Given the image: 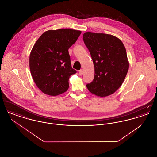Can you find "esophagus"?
<instances>
[{"label": "esophagus", "instance_id": "esophagus-1", "mask_svg": "<svg viewBox=\"0 0 157 157\" xmlns=\"http://www.w3.org/2000/svg\"><path fill=\"white\" fill-rule=\"evenodd\" d=\"M83 71H82V70H80L79 72V75H83Z\"/></svg>", "mask_w": 157, "mask_h": 157}]
</instances>
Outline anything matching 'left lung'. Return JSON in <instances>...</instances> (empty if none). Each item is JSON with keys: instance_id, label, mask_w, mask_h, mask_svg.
<instances>
[{"instance_id": "8db88e82", "label": "left lung", "mask_w": 157, "mask_h": 157, "mask_svg": "<svg viewBox=\"0 0 157 157\" xmlns=\"http://www.w3.org/2000/svg\"><path fill=\"white\" fill-rule=\"evenodd\" d=\"M83 39L95 69L94 79L87 88L99 97L112 95L124 82L129 69L124 45L119 38L102 33L86 32Z\"/></svg>"}]
</instances>
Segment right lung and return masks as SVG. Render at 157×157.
Masks as SVG:
<instances>
[{"instance_id":"obj_1","label":"right lung","mask_w":157,"mask_h":157,"mask_svg":"<svg viewBox=\"0 0 157 157\" xmlns=\"http://www.w3.org/2000/svg\"><path fill=\"white\" fill-rule=\"evenodd\" d=\"M81 30L60 29L45 32L33 45L29 67L37 88L50 96H57L69 88V78L76 71L71 65L69 48L75 43Z\"/></svg>"}]
</instances>
